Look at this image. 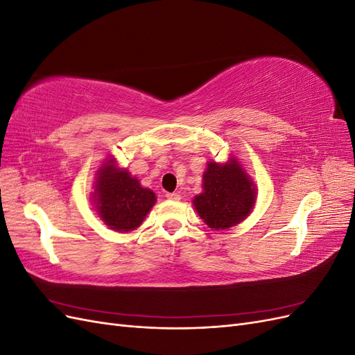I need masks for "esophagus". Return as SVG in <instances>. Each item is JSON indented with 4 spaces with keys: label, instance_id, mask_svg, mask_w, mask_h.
<instances>
[{
    "label": "esophagus",
    "instance_id": "obj_1",
    "mask_svg": "<svg viewBox=\"0 0 355 355\" xmlns=\"http://www.w3.org/2000/svg\"><path fill=\"white\" fill-rule=\"evenodd\" d=\"M166 197L168 200H173V201H179L180 200V196L178 194V192H168V194H166Z\"/></svg>",
    "mask_w": 355,
    "mask_h": 355
}]
</instances>
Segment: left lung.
<instances>
[{
    "instance_id": "1",
    "label": "left lung",
    "mask_w": 355,
    "mask_h": 355,
    "mask_svg": "<svg viewBox=\"0 0 355 355\" xmlns=\"http://www.w3.org/2000/svg\"><path fill=\"white\" fill-rule=\"evenodd\" d=\"M256 192L254 182L235 157L225 164L209 161L202 175V192L192 204L209 228L228 230L249 216Z\"/></svg>"
}]
</instances>
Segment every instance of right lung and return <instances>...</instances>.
I'll return each instance as SVG.
<instances>
[{"instance_id": "right-lung-1", "label": "right lung", "mask_w": 355, "mask_h": 355, "mask_svg": "<svg viewBox=\"0 0 355 355\" xmlns=\"http://www.w3.org/2000/svg\"><path fill=\"white\" fill-rule=\"evenodd\" d=\"M93 201L105 225L116 232H130L141 227L157 198L127 168H118L111 158L96 173Z\"/></svg>"}]
</instances>
